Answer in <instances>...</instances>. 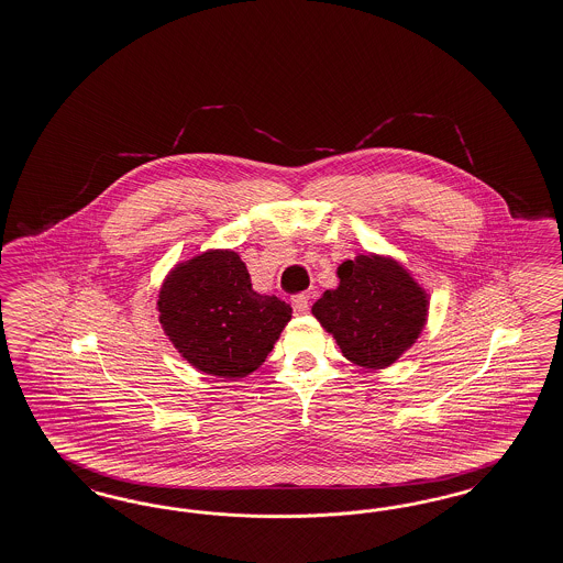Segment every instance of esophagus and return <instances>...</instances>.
<instances>
[{"instance_id":"esophagus-1","label":"esophagus","mask_w":563,"mask_h":563,"mask_svg":"<svg viewBox=\"0 0 563 563\" xmlns=\"http://www.w3.org/2000/svg\"><path fill=\"white\" fill-rule=\"evenodd\" d=\"M291 303L292 310H295L297 314H306V312H308V308H310V303H308V295H292Z\"/></svg>"}]
</instances>
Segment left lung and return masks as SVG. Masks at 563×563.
<instances>
[{"label": "left lung", "mask_w": 563, "mask_h": 563, "mask_svg": "<svg viewBox=\"0 0 563 563\" xmlns=\"http://www.w3.org/2000/svg\"><path fill=\"white\" fill-rule=\"evenodd\" d=\"M339 287L322 292L312 314L343 356L364 368H385L419 339L429 297L396 260L358 255L338 268Z\"/></svg>", "instance_id": "1"}]
</instances>
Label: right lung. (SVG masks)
Here are the masks:
<instances>
[{
	"label": "right lung",
	"instance_id": "obj_1",
	"mask_svg": "<svg viewBox=\"0 0 563 563\" xmlns=\"http://www.w3.org/2000/svg\"><path fill=\"white\" fill-rule=\"evenodd\" d=\"M158 320L181 358L236 382L257 371L291 320V306L251 287L245 262L211 249L181 262L158 291Z\"/></svg>",
	"mask_w": 563,
	"mask_h": 563
}]
</instances>
